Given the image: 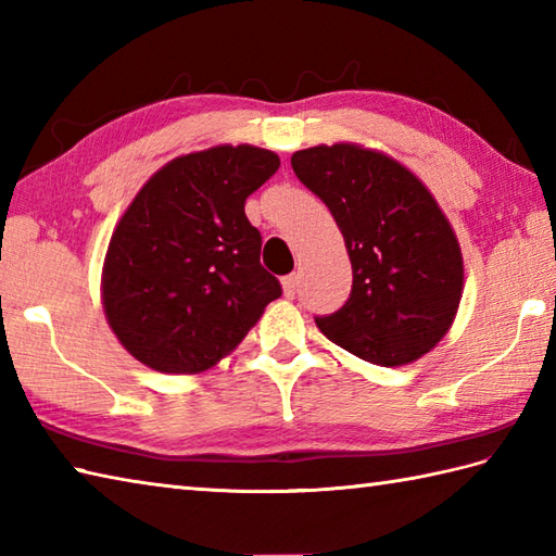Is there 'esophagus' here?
Listing matches in <instances>:
<instances>
[{
    "label": "esophagus",
    "instance_id": "obj_1",
    "mask_svg": "<svg viewBox=\"0 0 556 556\" xmlns=\"http://www.w3.org/2000/svg\"><path fill=\"white\" fill-rule=\"evenodd\" d=\"M296 289H299V277L296 275H289V277L281 279V291H285L287 299L296 296Z\"/></svg>",
    "mask_w": 556,
    "mask_h": 556
}]
</instances>
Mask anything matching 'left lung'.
<instances>
[{"label": "left lung", "mask_w": 556, "mask_h": 556, "mask_svg": "<svg viewBox=\"0 0 556 556\" xmlns=\"http://www.w3.org/2000/svg\"><path fill=\"white\" fill-rule=\"evenodd\" d=\"M291 167L332 212L353 267L351 296L317 317L320 332L382 368L432 351L464 296V255L428 186L358 143L299 150Z\"/></svg>", "instance_id": "1"}]
</instances>
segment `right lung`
I'll list each match as a JSON object with an SVG mask.
<instances>
[{
  "mask_svg": "<svg viewBox=\"0 0 556 556\" xmlns=\"http://www.w3.org/2000/svg\"><path fill=\"white\" fill-rule=\"evenodd\" d=\"M277 169L271 150L215 146L174 157L136 193L100 281L104 317L136 361L167 375L203 372L281 296L243 212Z\"/></svg>",
  "mask_w": 556,
  "mask_h": 556,
  "instance_id": "right-lung-1",
  "label": "right lung"
}]
</instances>
